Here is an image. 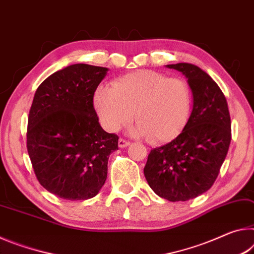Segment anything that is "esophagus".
<instances>
[{
    "instance_id": "obj_1",
    "label": "esophagus",
    "mask_w": 254,
    "mask_h": 254,
    "mask_svg": "<svg viewBox=\"0 0 254 254\" xmlns=\"http://www.w3.org/2000/svg\"><path fill=\"white\" fill-rule=\"evenodd\" d=\"M129 145H130L129 142H127V140H125V139H123V138H120V139L118 140V146H119L120 148H125V147L129 146Z\"/></svg>"
}]
</instances>
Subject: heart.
Masks as SVG:
<instances>
[{
  "instance_id": "obj_1",
  "label": "heart",
  "mask_w": 254,
  "mask_h": 254,
  "mask_svg": "<svg viewBox=\"0 0 254 254\" xmlns=\"http://www.w3.org/2000/svg\"><path fill=\"white\" fill-rule=\"evenodd\" d=\"M93 102L103 128L114 132L135 118L132 136L147 137L154 144L169 143L188 123L192 94L188 83L155 70H136L99 86Z\"/></svg>"
}]
</instances>
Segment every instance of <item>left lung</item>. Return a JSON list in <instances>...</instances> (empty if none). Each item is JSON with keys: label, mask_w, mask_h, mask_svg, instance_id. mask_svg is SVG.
<instances>
[{"label": "left lung", "mask_w": 254, "mask_h": 254, "mask_svg": "<svg viewBox=\"0 0 254 254\" xmlns=\"http://www.w3.org/2000/svg\"><path fill=\"white\" fill-rule=\"evenodd\" d=\"M165 67L187 77L192 110L177 138L152 149L144 174L157 196L187 201L209 190L217 178L231 143V117L225 95L205 70L189 63Z\"/></svg>", "instance_id": "8db88e82"}]
</instances>
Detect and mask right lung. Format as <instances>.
<instances>
[{
  "instance_id": "1",
  "label": "right lung",
  "mask_w": 254,
  "mask_h": 254,
  "mask_svg": "<svg viewBox=\"0 0 254 254\" xmlns=\"http://www.w3.org/2000/svg\"><path fill=\"white\" fill-rule=\"evenodd\" d=\"M107 67L73 64L37 89L29 112L27 147L39 184L66 200L99 193L118 136L102 129L93 95Z\"/></svg>"
}]
</instances>
